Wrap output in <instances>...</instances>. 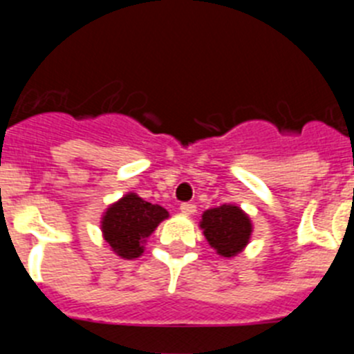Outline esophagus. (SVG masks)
I'll return each instance as SVG.
<instances>
[{"label":"esophagus","instance_id":"1","mask_svg":"<svg viewBox=\"0 0 354 354\" xmlns=\"http://www.w3.org/2000/svg\"><path fill=\"white\" fill-rule=\"evenodd\" d=\"M180 212L186 216H192L196 212V205L192 204V202H184V204H180Z\"/></svg>","mask_w":354,"mask_h":354}]
</instances>
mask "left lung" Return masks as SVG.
Segmentation results:
<instances>
[{
    "label": "left lung",
    "mask_w": 354,
    "mask_h": 354,
    "mask_svg": "<svg viewBox=\"0 0 354 354\" xmlns=\"http://www.w3.org/2000/svg\"><path fill=\"white\" fill-rule=\"evenodd\" d=\"M200 228L204 230L209 245L221 257H236L248 245L252 236V221L248 214L232 204L207 209L202 214Z\"/></svg>",
    "instance_id": "1"
}]
</instances>
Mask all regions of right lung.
I'll return each instance as SVG.
<instances>
[{
    "label": "right lung",
    "instance_id": "1",
    "mask_svg": "<svg viewBox=\"0 0 354 354\" xmlns=\"http://www.w3.org/2000/svg\"><path fill=\"white\" fill-rule=\"evenodd\" d=\"M168 211L158 204H150L136 193H127L106 209L101 230L106 243L118 257L138 259L145 248V239L156 227L168 218Z\"/></svg>",
    "mask_w": 354,
    "mask_h": 354
}]
</instances>
